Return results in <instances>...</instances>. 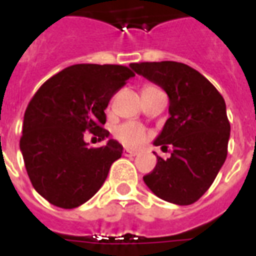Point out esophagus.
<instances>
[{
  "label": "esophagus",
  "mask_w": 256,
  "mask_h": 256,
  "mask_svg": "<svg viewBox=\"0 0 256 256\" xmlns=\"http://www.w3.org/2000/svg\"><path fill=\"white\" fill-rule=\"evenodd\" d=\"M138 154L137 150H123V155L124 156H136Z\"/></svg>",
  "instance_id": "obj_1"
}]
</instances>
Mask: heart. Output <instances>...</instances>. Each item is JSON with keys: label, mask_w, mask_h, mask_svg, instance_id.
Instances as JSON below:
<instances>
[{"label": "heart", "mask_w": 256, "mask_h": 256, "mask_svg": "<svg viewBox=\"0 0 256 256\" xmlns=\"http://www.w3.org/2000/svg\"><path fill=\"white\" fill-rule=\"evenodd\" d=\"M114 137L128 148H137L150 138V132L137 122H124L114 128Z\"/></svg>", "instance_id": "heart-1"}]
</instances>
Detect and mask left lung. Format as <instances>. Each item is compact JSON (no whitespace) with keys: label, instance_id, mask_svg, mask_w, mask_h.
<instances>
[{"label":"left lung","instance_id":"left-lung-1","mask_svg":"<svg viewBox=\"0 0 256 256\" xmlns=\"http://www.w3.org/2000/svg\"><path fill=\"white\" fill-rule=\"evenodd\" d=\"M138 75L159 84L170 98V118L154 144L168 148V159L158 158L144 176L158 198L188 206L203 196L225 163L230 123L224 97L208 79L184 63L130 64Z\"/></svg>","mask_w":256,"mask_h":256}]
</instances>
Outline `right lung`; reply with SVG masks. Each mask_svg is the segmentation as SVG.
Here are the masks:
<instances>
[{
    "label": "right lung",
    "instance_id": "obj_1",
    "mask_svg": "<svg viewBox=\"0 0 256 256\" xmlns=\"http://www.w3.org/2000/svg\"><path fill=\"white\" fill-rule=\"evenodd\" d=\"M136 74L118 64H75L49 78L27 106L20 150L36 192L60 208H75L102 186L123 146L108 140L88 148L84 133L110 136L106 110Z\"/></svg>",
    "mask_w": 256,
    "mask_h": 256
}]
</instances>
